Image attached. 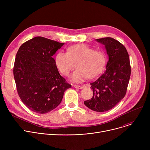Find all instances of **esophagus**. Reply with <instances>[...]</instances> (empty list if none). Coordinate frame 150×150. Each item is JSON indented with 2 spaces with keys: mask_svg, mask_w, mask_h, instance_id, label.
I'll list each match as a JSON object with an SVG mask.
<instances>
[{
  "mask_svg": "<svg viewBox=\"0 0 150 150\" xmlns=\"http://www.w3.org/2000/svg\"><path fill=\"white\" fill-rule=\"evenodd\" d=\"M72 86L76 88H78V89H82L83 87L82 86H80V85H72Z\"/></svg>",
  "mask_w": 150,
  "mask_h": 150,
  "instance_id": "esophagus-1",
  "label": "esophagus"
}]
</instances>
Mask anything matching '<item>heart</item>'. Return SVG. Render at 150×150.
<instances>
[{"label":"heart","mask_w":150,"mask_h":150,"mask_svg":"<svg viewBox=\"0 0 150 150\" xmlns=\"http://www.w3.org/2000/svg\"><path fill=\"white\" fill-rule=\"evenodd\" d=\"M54 63L64 75H68L76 67L78 69L72 74L71 79L80 82L88 77L98 76L104 69L105 57L100 50H94L86 45L79 44L68 47L67 53L58 52L54 57Z\"/></svg>","instance_id":"b5f03b06"}]
</instances>
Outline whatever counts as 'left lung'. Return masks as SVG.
Instances as JSON below:
<instances>
[{"label":"left lung","instance_id":"left-lung-1","mask_svg":"<svg viewBox=\"0 0 150 150\" xmlns=\"http://www.w3.org/2000/svg\"><path fill=\"white\" fill-rule=\"evenodd\" d=\"M97 41L104 45L109 60L104 73L90 83L93 96L84 104L91 110L103 112L113 108L124 98L131 68L129 54L119 41L111 37L98 38Z\"/></svg>","mask_w":150,"mask_h":150}]
</instances>
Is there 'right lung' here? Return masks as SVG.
Listing matches in <instances>:
<instances>
[{
    "mask_svg": "<svg viewBox=\"0 0 150 150\" xmlns=\"http://www.w3.org/2000/svg\"><path fill=\"white\" fill-rule=\"evenodd\" d=\"M64 43L35 37L20 46L16 55L13 76L23 103L37 113H47L60 103L71 87L62 76L52 56Z\"/></svg>",
    "mask_w": 150,
    "mask_h": 150,
    "instance_id": "obj_1",
    "label": "right lung"
}]
</instances>
